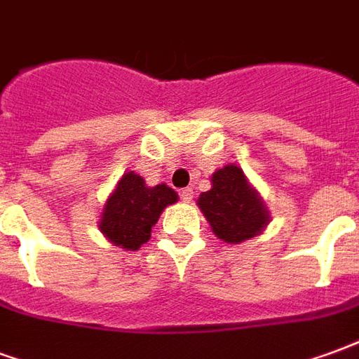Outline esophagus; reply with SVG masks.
I'll list each match as a JSON object with an SVG mask.
<instances>
[{"mask_svg":"<svg viewBox=\"0 0 359 359\" xmlns=\"http://www.w3.org/2000/svg\"><path fill=\"white\" fill-rule=\"evenodd\" d=\"M180 197H182L183 203H189L191 198H193V189H191V187H185V189L180 191Z\"/></svg>","mask_w":359,"mask_h":359,"instance_id":"obj_1","label":"esophagus"}]
</instances>
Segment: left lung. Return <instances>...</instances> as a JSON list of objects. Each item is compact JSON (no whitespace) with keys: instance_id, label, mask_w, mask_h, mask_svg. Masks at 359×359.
Instances as JSON below:
<instances>
[{"instance_id":"1","label":"left lung","mask_w":359,"mask_h":359,"mask_svg":"<svg viewBox=\"0 0 359 359\" xmlns=\"http://www.w3.org/2000/svg\"><path fill=\"white\" fill-rule=\"evenodd\" d=\"M198 206L214 233L226 243H243L268 226V210L239 166L229 164L212 176V189L198 197Z\"/></svg>"}]
</instances>
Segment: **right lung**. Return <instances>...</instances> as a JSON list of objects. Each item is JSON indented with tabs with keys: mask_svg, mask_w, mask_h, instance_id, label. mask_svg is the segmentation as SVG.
Returning a JSON list of instances; mask_svg holds the SVG:
<instances>
[{
	"mask_svg": "<svg viewBox=\"0 0 359 359\" xmlns=\"http://www.w3.org/2000/svg\"><path fill=\"white\" fill-rule=\"evenodd\" d=\"M176 201V191L166 185L147 187L143 177L128 172L107 201L99 227L116 247L137 250L149 241L151 227L158 222L162 210Z\"/></svg>",
	"mask_w": 359,
	"mask_h": 359,
	"instance_id": "obj_1",
	"label": "right lung"
}]
</instances>
